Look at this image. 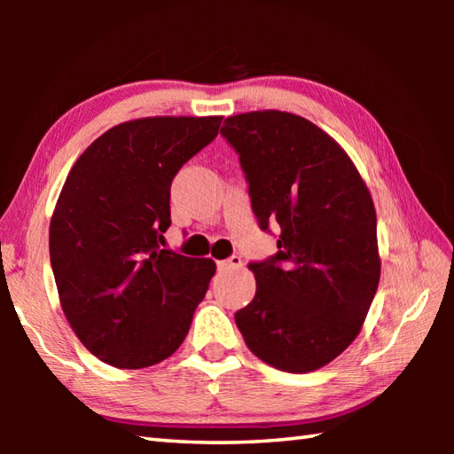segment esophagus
<instances>
[{
  "label": "esophagus",
  "mask_w": 454,
  "mask_h": 454,
  "mask_svg": "<svg viewBox=\"0 0 454 454\" xmlns=\"http://www.w3.org/2000/svg\"><path fill=\"white\" fill-rule=\"evenodd\" d=\"M242 266V258L240 256H230L226 260H220L218 262V268L220 270H230V268H240Z\"/></svg>",
  "instance_id": "obj_1"
}]
</instances>
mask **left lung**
<instances>
[{
  "instance_id": "obj_1",
  "label": "left lung",
  "mask_w": 454,
  "mask_h": 454,
  "mask_svg": "<svg viewBox=\"0 0 454 454\" xmlns=\"http://www.w3.org/2000/svg\"><path fill=\"white\" fill-rule=\"evenodd\" d=\"M260 230L278 252L250 262L256 296L234 314L244 342L284 372H312L355 340L379 288L376 212L340 145L286 112L224 120Z\"/></svg>"
}]
</instances>
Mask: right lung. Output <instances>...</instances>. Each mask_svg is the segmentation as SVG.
<instances>
[{
  "label": "right lung",
  "instance_id": "add662e5",
  "mask_svg": "<svg viewBox=\"0 0 454 454\" xmlns=\"http://www.w3.org/2000/svg\"><path fill=\"white\" fill-rule=\"evenodd\" d=\"M220 121H126L99 136L67 174L50 224L51 270L75 336L106 364H158L188 334L216 264L162 248L170 188Z\"/></svg>",
  "mask_w": 454,
  "mask_h": 454
}]
</instances>
